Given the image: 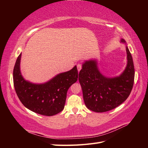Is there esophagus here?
<instances>
[{"label":"esophagus","mask_w":148,"mask_h":148,"mask_svg":"<svg viewBox=\"0 0 148 148\" xmlns=\"http://www.w3.org/2000/svg\"><path fill=\"white\" fill-rule=\"evenodd\" d=\"M77 68L78 72H79L81 71V69H82V65H81L80 63H79V64L77 65Z\"/></svg>","instance_id":"esophagus-1"}]
</instances>
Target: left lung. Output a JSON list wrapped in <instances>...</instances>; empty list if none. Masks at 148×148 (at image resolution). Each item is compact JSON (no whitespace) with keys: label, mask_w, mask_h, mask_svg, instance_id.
I'll return each mask as SVG.
<instances>
[{"label":"left lung","mask_w":148,"mask_h":148,"mask_svg":"<svg viewBox=\"0 0 148 148\" xmlns=\"http://www.w3.org/2000/svg\"><path fill=\"white\" fill-rule=\"evenodd\" d=\"M127 65L121 74L107 77L102 74L97 59L85 60L79 74V81L86 108L96 112H103L117 108L127 100L132 89L135 70L132 56L126 41Z\"/></svg>","instance_id":"left-lung-1"}]
</instances>
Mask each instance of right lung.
<instances>
[{
    "mask_svg": "<svg viewBox=\"0 0 148 148\" xmlns=\"http://www.w3.org/2000/svg\"><path fill=\"white\" fill-rule=\"evenodd\" d=\"M21 53L17 58L13 70L14 89L23 105L37 114L51 116L64 109L69 88L77 81L76 65L71 70L58 74L43 83L26 80L20 71Z\"/></svg>",
    "mask_w": 148,
    "mask_h": 148,
    "instance_id": "1",
    "label": "right lung"
}]
</instances>
